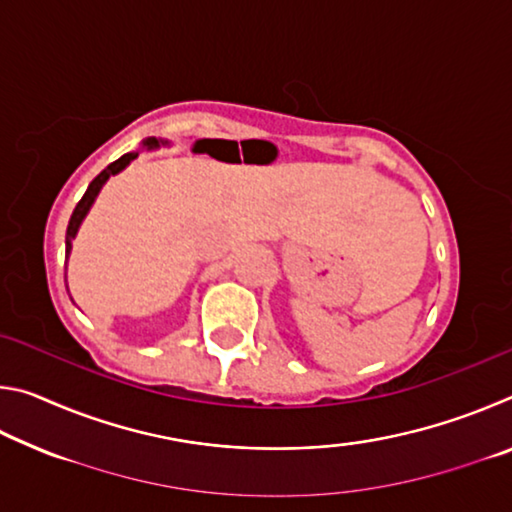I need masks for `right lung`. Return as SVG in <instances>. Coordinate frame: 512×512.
Listing matches in <instances>:
<instances>
[{
	"instance_id": "1",
	"label": "right lung",
	"mask_w": 512,
	"mask_h": 512,
	"mask_svg": "<svg viewBox=\"0 0 512 512\" xmlns=\"http://www.w3.org/2000/svg\"><path fill=\"white\" fill-rule=\"evenodd\" d=\"M160 144H169V142H158V140H155V137H146V140L142 142V149L153 151V149H158ZM137 155H140V151L124 153L119 160L108 164V167L103 169V171L99 173V176L92 180L90 187L85 189V194H83V198L79 201V205L74 207L72 219H69V225H67V235H65V264L69 262V255H72V244H74L76 235H79L81 223L85 221V216H88V212L92 210V205H94V201H97V196H99V192L103 189V185L108 183L110 176H117V173L124 171V169L128 167V164H131V162L137 158ZM67 291H69V289H67Z\"/></svg>"
}]
</instances>
